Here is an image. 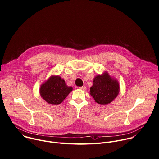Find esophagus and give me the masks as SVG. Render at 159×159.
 Segmentation results:
<instances>
[{"label": "esophagus", "instance_id": "34e87169", "mask_svg": "<svg viewBox=\"0 0 159 159\" xmlns=\"http://www.w3.org/2000/svg\"><path fill=\"white\" fill-rule=\"evenodd\" d=\"M80 89H82V90H85L86 89V86H82V87H80L79 88Z\"/></svg>", "mask_w": 159, "mask_h": 159}]
</instances>
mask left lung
Masks as SVG:
<instances>
[{
  "mask_svg": "<svg viewBox=\"0 0 159 159\" xmlns=\"http://www.w3.org/2000/svg\"><path fill=\"white\" fill-rule=\"evenodd\" d=\"M119 90V84L117 80L111 77L108 73L105 71L102 75H98L94 77L89 94L98 104L106 105L111 102L117 97Z\"/></svg>",
  "mask_w": 159,
  "mask_h": 159,
  "instance_id": "8db88e82",
  "label": "left lung"
}]
</instances>
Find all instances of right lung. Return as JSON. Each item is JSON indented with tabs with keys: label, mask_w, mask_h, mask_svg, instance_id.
I'll list each match as a JSON object with an SVG mask.
<instances>
[{
	"label": "right lung",
	"mask_w": 159,
	"mask_h": 159,
	"mask_svg": "<svg viewBox=\"0 0 159 159\" xmlns=\"http://www.w3.org/2000/svg\"><path fill=\"white\" fill-rule=\"evenodd\" d=\"M72 90L73 88L68 86L60 76H52L41 85L40 94L48 104L58 105L63 101Z\"/></svg>",
	"instance_id": "1"
}]
</instances>
